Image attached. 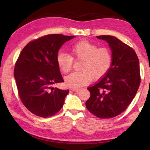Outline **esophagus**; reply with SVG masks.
Segmentation results:
<instances>
[{"instance_id": "34e87169", "label": "esophagus", "mask_w": 150, "mask_h": 150, "mask_svg": "<svg viewBox=\"0 0 150 150\" xmlns=\"http://www.w3.org/2000/svg\"><path fill=\"white\" fill-rule=\"evenodd\" d=\"M71 91H74V92H76V93H78L79 91H80V89L79 88H71Z\"/></svg>"}]
</instances>
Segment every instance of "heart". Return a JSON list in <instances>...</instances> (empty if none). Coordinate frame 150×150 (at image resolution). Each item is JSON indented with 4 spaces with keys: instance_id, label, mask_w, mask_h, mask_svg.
<instances>
[{
    "instance_id": "1",
    "label": "heart",
    "mask_w": 150,
    "mask_h": 150,
    "mask_svg": "<svg viewBox=\"0 0 150 150\" xmlns=\"http://www.w3.org/2000/svg\"><path fill=\"white\" fill-rule=\"evenodd\" d=\"M72 56L65 53H59L56 57L58 67L63 73L69 72L73 62L83 60L80 72H74L65 78L67 87L76 88L87 85L94 79L104 77L110 69L112 55L110 49L100 47L87 40H81L70 48Z\"/></svg>"
}]
</instances>
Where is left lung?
Masks as SVG:
<instances>
[{
    "instance_id": "8db88e82",
    "label": "left lung",
    "mask_w": 150,
    "mask_h": 150,
    "mask_svg": "<svg viewBox=\"0 0 150 150\" xmlns=\"http://www.w3.org/2000/svg\"><path fill=\"white\" fill-rule=\"evenodd\" d=\"M110 46L112 62L106 74L92 87L86 101L88 110L98 118H111L126 110L140 84L139 59L135 51L117 38L98 35Z\"/></svg>"
}]
</instances>
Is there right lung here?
<instances>
[{
	"mask_svg": "<svg viewBox=\"0 0 150 150\" xmlns=\"http://www.w3.org/2000/svg\"><path fill=\"white\" fill-rule=\"evenodd\" d=\"M74 37L44 35L30 42L20 54L14 71L18 92L23 105L34 115L47 118L63 107L69 90L53 87L64 81L56 57L62 45Z\"/></svg>",
	"mask_w": 150,
	"mask_h": 150,
	"instance_id": "right-lung-1",
	"label": "right lung"
}]
</instances>
